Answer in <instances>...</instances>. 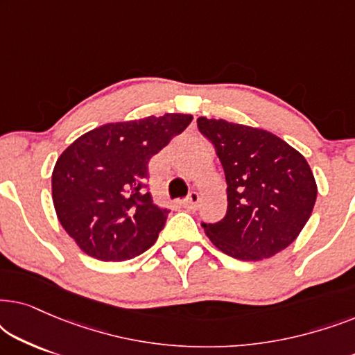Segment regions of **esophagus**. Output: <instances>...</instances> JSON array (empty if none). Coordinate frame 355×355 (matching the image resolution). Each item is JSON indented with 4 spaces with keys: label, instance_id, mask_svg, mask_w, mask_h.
Returning <instances> with one entry per match:
<instances>
[{
    "label": "esophagus",
    "instance_id": "34e87169",
    "mask_svg": "<svg viewBox=\"0 0 355 355\" xmlns=\"http://www.w3.org/2000/svg\"><path fill=\"white\" fill-rule=\"evenodd\" d=\"M198 203H200V196L197 192H191L182 200V205L189 208V210H196V208H198Z\"/></svg>",
    "mask_w": 355,
    "mask_h": 355
}]
</instances>
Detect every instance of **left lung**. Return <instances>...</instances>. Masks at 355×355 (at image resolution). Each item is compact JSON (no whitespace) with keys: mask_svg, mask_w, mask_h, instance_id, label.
I'll use <instances>...</instances> for the list:
<instances>
[{"mask_svg":"<svg viewBox=\"0 0 355 355\" xmlns=\"http://www.w3.org/2000/svg\"><path fill=\"white\" fill-rule=\"evenodd\" d=\"M197 128L215 148L227 184L225 218L202 223L215 247L257 261L293 244L317 200L307 159L268 130L207 118Z\"/></svg>","mask_w":355,"mask_h":355,"instance_id":"left-lung-1","label":"left lung"}]
</instances>
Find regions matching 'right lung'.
<instances>
[{"label":"right lung","instance_id":"right-lung-1","mask_svg":"<svg viewBox=\"0 0 355 355\" xmlns=\"http://www.w3.org/2000/svg\"><path fill=\"white\" fill-rule=\"evenodd\" d=\"M191 121L164 114L105 124L58 158L51 176L58 220L87 255L123 261L155 244L168 210L148 192V162Z\"/></svg>","mask_w":355,"mask_h":355}]
</instances>
